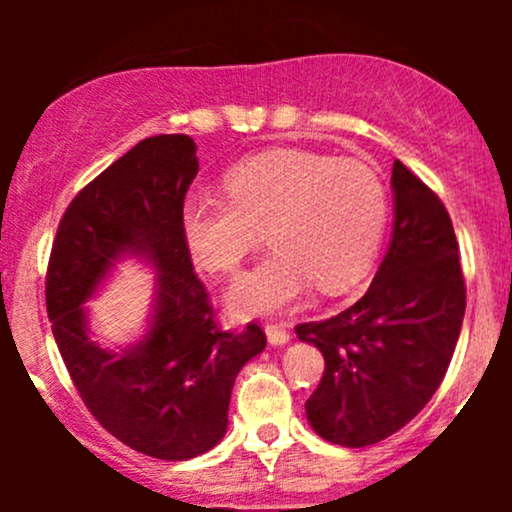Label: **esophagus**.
Wrapping results in <instances>:
<instances>
[{
	"instance_id": "1",
	"label": "esophagus",
	"mask_w": 512,
	"mask_h": 512,
	"mask_svg": "<svg viewBox=\"0 0 512 512\" xmlns=\"http://www.w3.org/2000/svg\"><path fill=\"white\" fill-rule=\"evenodd\" d=\"M264 332H267V339L272 346H284L291 337L289 330H286L284 325H276V322H267V325H264Z\"/></svg>"
}]
</instances>
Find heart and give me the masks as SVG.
<instances>
[{"label":"heart","instance_id":"1","mask_svg":"<svg viewBox=\"0 0 512 512\" xmlns=\"http://www.w3.org/2000/svg\"><path fill=\"white\" fill-rule=\"evenodd\" d=\"M226 199L195 195L180 211L187 252L209 274H236L257 233L272 255L228 291L233 315L286 308L315 284L344 291L368 269L387 223L380 175L354 158L272 149L223 175Z\"/></svg>","mask_w":512,"mask_h":512}]
</instances>
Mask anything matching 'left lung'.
Masks as SVG:
<instances>
[{
  "label": "left lung",
  "instance_id": "1",
  "mask_svg": "<svg viewBox=\"0 0 512 512\" xmlns=\"http://www.w3.org/2000/svg\"><path fill=\"white\" fill-rule=\"evenodd\" d=\"M392 190L395 231L370 289L339 315L296 325L325 356L305 414L317 436L344 448L407 426L443 383L462 330L467 289L448 209L402 161Z\"/></svg>",
  "mask_w": 512,
  "mask_h": 512
}]
</instances>
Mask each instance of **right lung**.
<instances>
[{
  "instance_id": "1",
  "label": "right lung",
  "mask_w": 512,
  "mask_h": 512,
  "mask_svg": "<svg viewBox=\"0 0 512 512\" xmlns=\"http://www.w3.org/2000/svg\"><path fill=\"white\" fill-rule=\"evenodd\" d=\"M195 151L187 134H158L88 182L57 226L45 276L52 334L86 409L127 448L170 462L219 443L236 375L267 346L257 322L221 330L182 243ZM120 254L157 267V313L142 343L110 352L87 339L80 305Z\"/></svg>"
}]
</instances>
